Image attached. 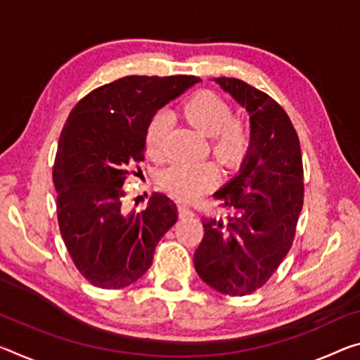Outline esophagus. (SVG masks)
<instances>
[{"label": "esophagus", "mask_w": 360, "mask_h": 360, "mask_svg": "<svg viewBox=\"0 0 360 360\" xmlns=\"http://www.w3.org/2000/svg\"><path fill=\"white\" fill-rule=\"evenodd\" d=\"M179 214L181 216H193V213H195V208L192 207V205L186 203V202H179Z\"/></svg>", "instance_id": "1"}]
</instances>
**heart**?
Returning a JSON list of instances; mask_svg holds the SVG:
<instances>
[{"mask_svg":"<svg viewBox=\"0 0 360 360\" xmlns=\"http://www.w3.org/2000/svg\"><path fill=\"white\" fill-rule=\"evenodd\" d=\"M181 113L187 123L210 138V150L227 168L240 165L252 146V129L243 120L232 118V108L226 101L210 91L191 96L181 105ZM169 118L155 113L147 124L146 150L152 160L167 155V136ZM219 179L218 168L213 163H178L162 176V186L181 200H193L216 186Z\"/></svg>","mask_w":360,"mask_h":360,"instance_id":"heart-1","label":"heart"}]
</instances>
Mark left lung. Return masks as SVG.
<instances>
[{
  "instance_id": "1",
  "label": "left lung",
  "mask_w": 360,
  "mask_h": 360,
  "mask_svg": "<svg viewBox=\"0 0 360 360\" xmlns=\"http://www.w3.org/2000/svg\"><path fill=\"white\" fill-rule=\"evenodd\" d=\"M214 82L250 112L252 149L240 174L213 195L231 213L205 216L193 264L216 292L245 296L269 281L292 248L303 208V162L298 134L271 96L237 78Z\"/></svg>"
}]
</instances>
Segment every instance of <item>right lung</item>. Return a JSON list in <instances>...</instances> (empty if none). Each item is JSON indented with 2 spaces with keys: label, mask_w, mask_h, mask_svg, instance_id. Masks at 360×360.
Wrapping results in <instances>:
<instances>
[{
  "label": "right lung",
  "mask_w": 360,
  "mask_h": 360,
  "mask_svg": "<svg viewBox=\"0 0 360 360\" xmlns=\"http://www.w3.org/2000/svg\"><path fill=\"white\" fill-rule=\"evenodd\" d=\"M200 82L192 75H131L96 88L73 107L60 133L53 179L60 236L79 274L118 290L144 276L178 207L155 192L139 211L124 207V181L146 153L160 107Z\"/></svg>",
  "instance_id": "right-lung-1"
}]
</instances>
